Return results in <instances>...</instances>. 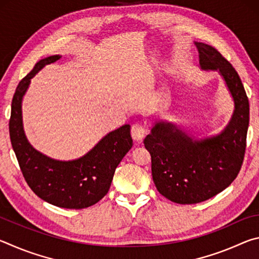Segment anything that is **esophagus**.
Instances as JSON below:
<instances>
[{
	"label": "esophagus",
	"instance_id": "esophagus-1",
	"mask_svg": "<svg viewBox=\"0 0 259 259\" xmlns=\"http://www.w3.org/2000/svg\"><path fill=\"white\" fill-rule=\"evenodd\" d=\"M147 130L142 122H137L131 126V136L136 142H142L143 138L145 137Z\"/></svg>",
	"mask_w": 259,
	"mask_h": 259
}]
</instances>
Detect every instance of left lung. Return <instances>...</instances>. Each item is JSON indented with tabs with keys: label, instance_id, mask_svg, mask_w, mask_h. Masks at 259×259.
I'll return each instance as SVG.
<instances>
[{
	"label": "left lung",
	"instance_id": "obj_1",
	"mask_svg": "<svg viewBox=\"0 0 259 259\" xmlns=\"http://www.w3.org/2000/svg\"><path fill=\"white\" fill-rule=\"evenodd\" d=\"M203 69H218L233 96L235 109L223 133L193 142L176 126L159 122L144 139L152 157V176L164 198L179 204L208 200L234 181L243 163L249 100L238 72L217 49L195 42Z\"/></svg>",
	"mask_w": 259,
	"mask_h": 259
}]
</instances>
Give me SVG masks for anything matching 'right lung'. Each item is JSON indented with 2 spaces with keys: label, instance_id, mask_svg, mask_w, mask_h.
<instances>
[{
  "label": "right lung",
  "instance_id": "add662e5",
  "mask_svg": "<svg viewBox=\"0 0 259 259\" xmlns=\"http://www.w3.org/2000/svg\"><path fill=\"white\" fill-rule=\"evenodd\" d=\"M59 56L35 64L19 82L11 103L9 121L11 145L27 185L42 200L67 209H83L102 200L111 187L116 166L133 146L130 125L109 133L81 159L63 162L41 154L29 145L21 123V99L35 74Z\"/></svg>",
  "mask_w": 259,
  "mask_h": 259
}]
</instances>
